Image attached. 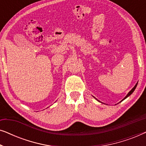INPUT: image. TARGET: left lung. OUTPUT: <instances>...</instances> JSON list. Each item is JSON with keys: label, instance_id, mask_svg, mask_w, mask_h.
I'll list each match as a JSON object with an SVG mask.
<instances>
[{"label": "left lung", "instance_id": "left-lung-1", "mask_svg": "<svg viewBox=\"0 0 146 146\" xmlns=\"http://www.w3.org/2000/svg\"><path fill=\"white\" fill-rule=\"evenodd\" d=\"M137 83H136V84H135V86H134V87H133V88H132V89H131V90H130V91H129V92H128V93H127V95H126V96H125V98H123V100H121V101H120V102H122V101H123V100H125V99H126V98H127V97H129V96H130V95H131V94H132V93H133V91H134V90H135V88H136V87H137ZM93 97H94V98H95V99H96V100H97V101H98V102H101V103H102V102H100V101H99V100H98V99H96V98H95V97H94V96H93ZM102 104H104V103H102Z\"/></svg>", "mask_w": 146, "mask_h": 146}]
</instances>
